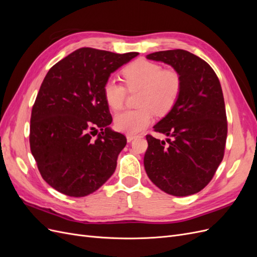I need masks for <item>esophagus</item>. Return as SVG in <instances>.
Listing matches in <instances>:
<instances>
[{
  "mask_svg": "<svg viewBox=\"0 0 257 257\" xmlns=\"http://www.w3.org/2000/svg\"><path fill=\"white\" fill-rule=\"evenodd\" d=\"M138 136H134V135H130V134H127L126 135V139H127V142L128 143H131V142H133L134 139H136Z\"/></svg>",
  "mask_w": 257,
  "mask_h": 257,
  "instance_id": "esophagus-1",
  "label": "esophagus"
}]
</instances>
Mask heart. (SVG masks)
<instances>
[{
	"instance_id": "1",
	"label": "heart",
	"mask_w": 257,
	"mask_h": 257,
	"mask_svg": "<svg viewBox=\"0 0 257 257\" xmlns=\"http://www.w3.org/2000/svg\"><path fill=\"white\" fill-rule=\"evenodd\" d=\"M126 88L139 89L136 109L125 110L115 115V128L126 134H137L145 130L153 119V113L163 115L173 109L182 89L181 76L174 68H163L157 62L137 59L122 69ZM126 89L113 78L103 85V95L107 105L120 110L125 100Z\"/></svg>"
}]
</instances>
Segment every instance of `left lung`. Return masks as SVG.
Instances as JSON below:
<instances>
[{"label":"left lung","instance_id":"1","mask_svg":"<svg viewBox=\"0 0 257 257\" xmlns=\"http://www.w3.org/2000/svg\"><path fill=\"white\" fill-rule=\"evenodd\" d=\"M147 59L172 65L182 89L173 109L153 126L169 138L146 136V173L170 195H192L212 180L224 158L227 118L221 83L206 61L183 49L153 52Z\"/></svg>","mask_w":257,"mask_h":257}]
</instances>
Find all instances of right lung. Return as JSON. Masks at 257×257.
<instances>
[{"label":"right lung","instance_id":"1","mask_svg":"<svg viewBox=\"0 0 257 257\" xmlns=\"http://www.w3.org/2000/svg\"><path fill=\"white\" fill-rule=\"evenodd\" d=\"M137 54L80 48L46 75L31 113L30 148L43 179L54 190L83 197L114 173L126 137L108 127L112 118L103 85ZM97 128L101 132L92 139Z\"/></svg>","mask_w":257,"mask_h":257}]
</instances>
